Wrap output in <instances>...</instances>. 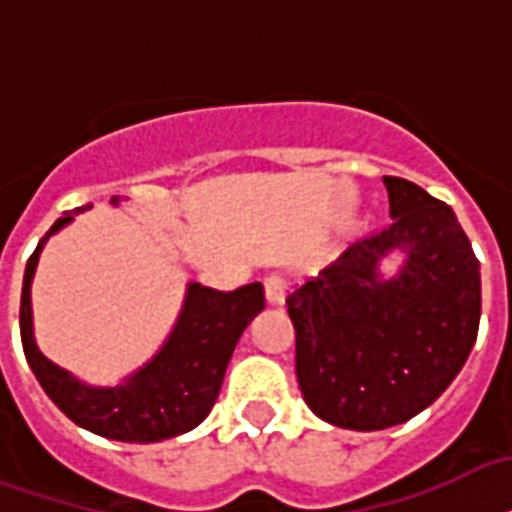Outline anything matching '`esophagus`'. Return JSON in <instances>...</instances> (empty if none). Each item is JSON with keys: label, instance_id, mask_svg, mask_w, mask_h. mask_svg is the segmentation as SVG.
<instances>
[{"label": "esophagus", "instance_id": "1", "mask_svg": "<svg viewBox=\"0 0 512 512\" xmlns=\"http://www.w3.org/2000/svg\"><path fill=\"white\" fill-rule=\"evenodd\" d=\"M263 287H265V298H268V303H284V295H287V279H284L282 273H268Z\"/></svg>", "mask_w": 512, "mask_h": 512}]
</instances>
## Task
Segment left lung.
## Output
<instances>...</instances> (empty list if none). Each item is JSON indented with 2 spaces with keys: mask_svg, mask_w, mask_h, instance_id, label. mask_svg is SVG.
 Returning <instances> with one entry per match:
<instances>
[{
  "mask_svg": "<svg viewBox=\"0 0 512 512\" xmlns=\"http://www.w3.org/2000/svg\"><path fill=\"white\" fill-rule=\"evenodd\" d=\"M392 222L287 295L295 373L308 408L335 427L386 429L438 400L481 322V265L454 209L408 179L384 177ZM409 252L395 280L377 260Z\"/></svg>",
  "mask_w": 512,
  "mask_h": 512,
  "instance_id": "obj_1",
  "label": "left lung"
}]
</instances>
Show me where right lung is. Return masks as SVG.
Here are the masks:
<instances>
[{
	"instance_id": "add662e5",
	"label": "right lung",
	"mask_w": 512,
	"mask_h": 512,
	"mask_svg": "<svg viewBox=\"0 0 512 512\" xmlns=\"http://www.w3.org/2000/svg\"><path fill=\"white\" fill-rule=\"evenodd\" d=\"M77 206L53 222L31 252L21 292V341L34 376L45 395L61 411L88 432L123 443H155L198 427L209 416L220 395L230 354L244 327L257 311H263V284H244L233 292H220L190 284L187 300L174 333L158 357L144 365L126 384L112 389H93L80 384L66 370L42 357L31 333V279L45 241L72 220V214L91 209Z\"/></svg>"
}]
</instances>
